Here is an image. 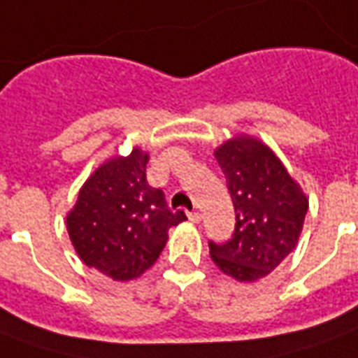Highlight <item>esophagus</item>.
<instances>
[{
    "label": "esophagus",
    "mask_w": 358,
    "mask_h": 358,
    "mask_svg": "<svg viewBox=\"0 0 358 358\" xmlns=\"http://www.w3.org/2000/svg\"><path fill=\"white\" fill-rule=\"evenodd\" d=\"M187 217H189V221L192 222L201 221V213H199V211H192V213H187Z\"/></svg>",
    "instance_id": "obj_1"
}]
</instances>
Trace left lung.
I'll use <instances>...</instances> for the list:
<instances>
[{"mask_svg":"<svg viewBox=\"0 0 358 358\" xmlns=\"http://www.w3.org/2000/svg\"><path fill=\"white\" fill-rule=\"evenodd\" d=\"M236 222L222 244L209 240L213 264L252 283L283 262L301 236L308 199L275 153L254 137H234L215 151Z\"/></svg>","mask_w":358,"mask_h":358,"instance_id":"8db88e82","label":"left lung"}]
</instances>
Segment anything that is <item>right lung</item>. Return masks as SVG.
Masks as SVG:
<instances>
[{"instance_id": "add662e5", "label": "right lung", "mask_w": 358, "mask_h": 358, "mask_svg": "<svg viewBox=\"0 0 358 358\" xmlns=\"http://www.w3.org/2000/svg\"><path fill=\"white\" fill-rule=\"evenodd\" d=\"M149 155L134 149L99 166L67 215V232L79 257L114 281H129L161 256L169 229L186 221L171 211L164 192L147 184Z\"/></svg>"}]
</instances>
